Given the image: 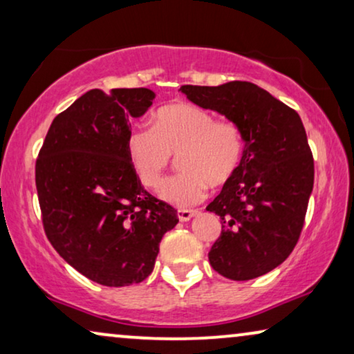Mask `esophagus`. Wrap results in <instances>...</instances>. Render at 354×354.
I'll list each match as a JSON object with an SVG mask.
<instances>
[{
    "mask_svg": "<svg viewBox=\"0 0 354 354\" xmlns=\"http://www.w3.org/2000/svg\"><path fill=\"white\" fill-rule=\"evenodd\" d=\"M198 211H195V209H178L177 211V216H178V219H180L182 222H187V221H190L193 216L196 214Z\"/></svg>",
    "mask_w": 354,
    "mask_h": 354,
    "instance_id": "1",
    "label": "esophagus"
}]
</instances>
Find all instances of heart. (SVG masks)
<instances>
[{
  "label": "heart",
  "mask_w": 354,
  "mask_h": 354,
  "mask_svg": "<svg viewBox=\"0 0 354 354\" xmlns=\"http://www.w3.org/2000/svg\"><path fill=\"white\" fill-rule=\"evenodd\" d=\"M125 149L140 182L149 190L162 185L174 156L180 174L164 183L162 200L190 206L239 174L245 158L243 130L234 120H217L207 109L188 103L167 104L153 115V127L133 125Z\"/></svg>",
  "instance_id": "b5f03b06"
}]
</instances>
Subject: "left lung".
<instances>
[{
    "label": "left lung",
    "mask_w": 354,
    "mask_h": 354,
    "mask_svg": "<svg viewBox=\"0 0 354 354\" xmlns=\"http://www.w3.org/2000/svg\"><path fill=\"white\" fill-rule=\"evenodd\" d=\"M182 93L243 130L240 171L206 211L222 219L209 263L230 280H250L282 264L298 243L314 185V159L298 113L250 82L183 85Z\"/></svg>",
    "instance_id": "left-lung-1"
}]
</instances>
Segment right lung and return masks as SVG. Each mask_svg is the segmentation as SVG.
Wrapping results in <instances>:
<instances>
[{
    "mask_svg": "<svg viewBox=\"0 0 354 354\" xmlns=\"http://www.w3.org/2000/svg\"><path fill=\"white\" fill-rule=\"evenodd\" d=\"M148 88H93L57 114L35 164L45 234L62 259L106 287L153 272L177 211L145 190L127 156L129 118L153 104Z\"/></svg>",
    "mask_w": 354,
    "mask_h": 354,
    "instance_id": "right-lung-1",
    "label": "right lung"
}]
</instances>
